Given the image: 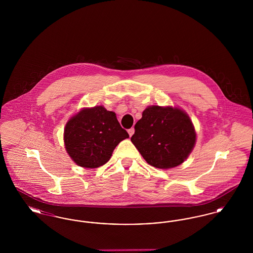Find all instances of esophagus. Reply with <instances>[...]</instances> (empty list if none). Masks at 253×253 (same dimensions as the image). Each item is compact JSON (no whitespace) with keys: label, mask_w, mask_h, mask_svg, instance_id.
<instances>
[{"label":"esophagus","mask_w":253,"mask_h":253,"mask_svg":"<svg viewBox=\"0 0 253 253\" xmlns=\"http://www.w3.org/2000/svg\"><path fill=\"white\" fill-rule=\"evenodd\" d=\"M133 132H134V129H133V128H131V129L128 130V133H129L130 136H132V134H133Z\"/></svg>","instance_id":"obj_1"}]
</instances>
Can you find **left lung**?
I'll list each match as a JSON object with an SVG mask.
<instances>
[{
    "mask_svg": "<svg viewBox=\"0 0 253 253\" xmlns=\"http://www.w3.org/2000/svg\"><path fill=\"white\" fill-rule=\"evenodd\" d=\"M131 137L146 162L155 168H174L194 148L196 132L189 115L172 106H148Z\"/></svg>",
    "mask_w": 253,
    "mask_h": 253,
    "instance_id": "left-lung-1",
    "label": "left lung"
}]
</instances>
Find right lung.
Wrapping results in <instances>:
<instances>
[{
	"mask_svg": "<svg viewBox=\"0 0 253 253\" xmlns=\"http://www.w3.org/2000/svg\"><path fill=\"white\" fill-rule=\"evenodd\" d=\"M116 113L102 105L83 108L66 122L63 140L67 154L83 168H98L107 163L115 148L128 138Z\"/></svg>",
	"mask_w": 253,
	"mask_h": 253,
	"instance_id": "1",
	"label": "right lung"
}]
</instances>
